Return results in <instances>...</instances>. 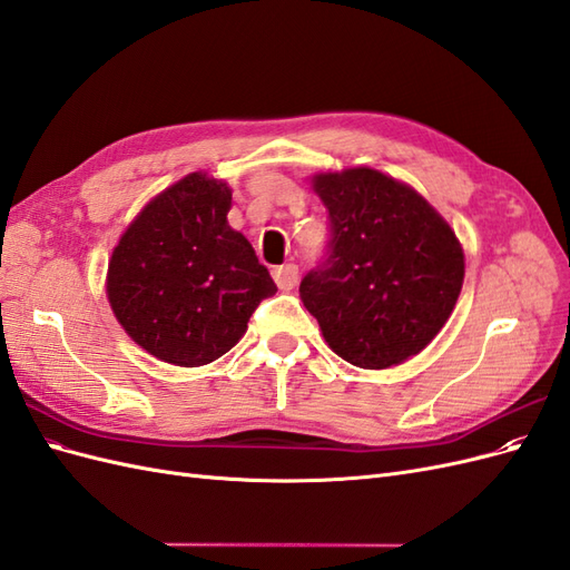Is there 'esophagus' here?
<instances>
[{
	"label": "esophagus",
	"mask_w": 570,
	"mask_h": 570,
	"mask_svg": "<svg viewBox=\"0 0 570 570\" xmlns=\"http://www.w3.org/2000/svg\"><path fill=\"white\" fill-rule=\"evenodd\" d=\"M273 281L281 289H292L297 285V266L295 264H283L273 268Z\"/></svg>",
	"instance_id": "obj_1"
}]
</instances>
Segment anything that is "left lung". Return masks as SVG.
Masks as SVG:
<instances>
[{
  "label": "left lung",
  "mask_w": 570,
  "mask_h": 570,
  "mask_svg": "<svg viewBox=\"0 0 570 570\" xmlns=\"http://www.w3.org/2000/svg\"><path fill=\"white\" fill-rule=\"evenodd\" d=\"M331 218L323 266L299 297L337 356L390 368L423 352L463 285L454 230L416 189L368 166L314 176Z\"/></svg>",
  "instance_id": "left-lung-1"
}]
</instances>
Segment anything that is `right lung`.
<instances>
[{"instance_id": "1", "label": "right lung", "mask_w": 570, "mask_h": 570, "mask_svg": "<svg viewBox=\"0 0 570 570\" xmlns=\"http://www.w3.org/2000/svg\"><path fill=\"white\" fill-rule=\"evenodd\" d=\"M230 199L223 180L189 174L135 216L109 258L116 321L166 364H212L278 292L249 239L228 226Z\"/></svg>"}]
</instances>
